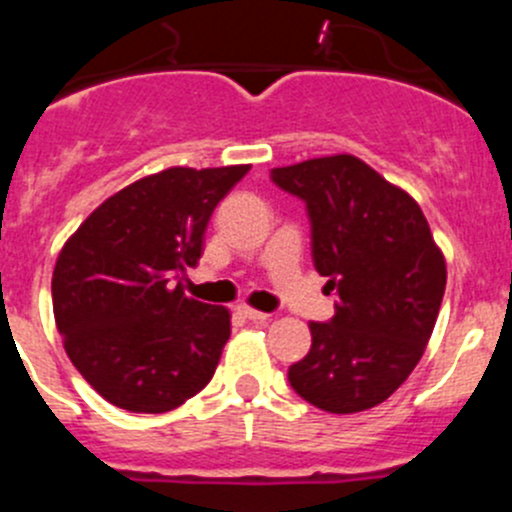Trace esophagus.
<instances>
[{
  "mask_svg": "<svg viewBox=\"0 0 512 512\" xmlns=\"http://www.w3.org/2000/svg\"><path fill=\"white\" fill-rule=\"evenodd\" d=\"M237 312H240L242 317H245V319H250V322H265V319L270 317V314H265V312H257V309L247 307V304H240V307H237Z\"/></svg>",
  "mask_w": 512,
  "mask_h": 512,
  "instance_id": "obj_1",
  "label": "esophagus"
}]
</instances>
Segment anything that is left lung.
Segmentation results:
<instances>
[{
	"label": "left lung",
	"mask_w": 512,
	"mask_h": 512,
	"mask_svg": "<svg viewBox=\"0 0 512 512\" xmlns=\"http://www.w3.org/2000/svg\"><path fill=\"white\" fill-rule=\"evenodd\" d=\"M272 183L304 203L312 260L337 292L329 322L289 366V386L329 414L389 399L421 359L446 289V260L421 208L354 156L272 168Z\"/></svg>",
	"instance_id": "left-lung-1"
}]
</instances>
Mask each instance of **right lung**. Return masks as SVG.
Returning <instances> with one entry per match:
<instances>
[{"label": "right lung", "instance_id": "obj_1", "mask_svg": "<svg viewBox=\"0 0 512 512\" xmlns=\"http://www.w3.org/2000/svg\"><path fill=\"white\" fill-rule=\"evenodd\" d=\"M250 165L168 168L111 195L56 260L54 317L79 374L118 409L163 414L208 386L230 312L174 285Z\"/></svg>", "mask_w": 512, "mask_h": 512}]
</instances>
